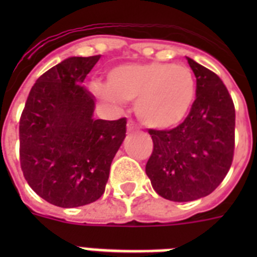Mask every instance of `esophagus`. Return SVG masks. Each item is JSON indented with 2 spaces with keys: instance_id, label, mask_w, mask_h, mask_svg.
Instances as JSON below:
<instances>
[{
  "instance_id": "1",
  "label": "esophagus",
  "mask_w": 257,
  "mask_h": 257,
  "mask_svg": "<svg viewBox=\"0 0 257 257\" xmlns=\"http://www.w3.org/2000/svg\"><path fill=\"white\" fill-rule=\"evenodd\" d=\"M136 125H135V122H132V121H128V124H126V131L128 132H133V131H136Z\"/></svg>"
}]
</instances>
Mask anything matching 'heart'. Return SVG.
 Returning <instances> with one entry per match:
<instances>
[{
	"mask_svg": "<svg viewBox=\"0 0 257 257\" xmlns=\"http://www.w3.org/2000/svg\"><path fill=\"white\" fill-rule=\"evenodd\" d=\"M94 96L110 108L135 101L141 122L155 129L180 124L191 110L196 96L192 70L181 64H125L112 69L106 84L93 82Z\"/></svg>",
	"mask_w": 257,
	"mask_h": 257,
	"instance_id": "1",
	"label": "heart"
}]
</instances>
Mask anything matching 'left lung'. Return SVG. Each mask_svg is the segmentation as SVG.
Listing matches in <instances>:
<instances>
[{"label": "left lung", "instance_id": "left-lung-1", "mask_svg": "<svg viewBox=\"0 0 257 257\" xmlns=\"http://www.w3.org/2000/svg\"><path fill=\"white\" fill-rule=\"evenodd\" d=\"M196 77V100L184 122L149 129L153 152L145 172L157 195L185 203L215 191L231 168L235 106L217 74L187 57Z\"/></svg>", "mask_w": 257, "mask_h": 257}]
</instances>
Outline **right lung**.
I'll list each match as a JSON object with an SVG mask.
<instances>
[{"label": "right lung", "mask_w": 257, "mask_h": 257, "mask_svg": "<svg viewBox=\"0 0 257 257\" xmlns=\"http://www.w3.org/2000/svg\"><path fill=\"white\" fill-rule=\"evenodd\" d=\"M101 56L69 57L30 90L20 120V161L40 197L61 208L96 201L108 183L126 118H94L96 100L84 86Z\"/></svg>", "instance_id": "1"}]
</instances>
